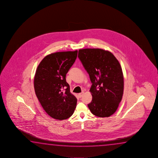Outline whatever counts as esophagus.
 <instances>
[{
  "label": "esophagus",
  "instance_id": "obj_1",
  "mask_svg": "<svg viewBox=\"0 0 158 158\" xmlns=\"http://www.w3.org/2000/svg\"><path fill=\"white\" fill-rule=\"evenodd\" d=\"M84 92H81V93H80V94H78V96H79V97H81L82 96H83V94Z\"/></svg>",
  "mask_w": 158,
  "mask_h": 158
}]
</instances>
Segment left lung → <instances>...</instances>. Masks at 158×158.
Segmentation results:
<instances>
[{
  "label": "left lung",
  "mask_w": 158,
  "mask_h": 158,
  "mask_svg": "<svg viewBox=\"0 0 158 158\" xmlns=\"http://www.w3.org/2000/svg\"><path fill=\"white\" fill-rule=\"evenodd\" d=\"M78 57L92 83V100L88 104L91 113L99 117L112 115L123 96L124 81L119 62L111 52L99 48L80 50Z\"/></svg>",
  "instance_id": "1"
}]
</instances>
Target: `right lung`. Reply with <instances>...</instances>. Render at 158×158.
<instances>
[{"instance_id":"1","label":"right lung","mask_w":158,"mask_h":158,"mask_svg":"<svg viewBox=\"0 0 158 158\" xmlns=\"http://www.w3.org/2000/svg\"><path fill=\"white\" fill-rule=\"evenodd\" d=\"M77 52L76 50L48 55L41 61L35 73L36 95L46 112L55 119L69 118L76 107L77 98L70 93L66 76Z\"/></svg>"}]
</instances>
